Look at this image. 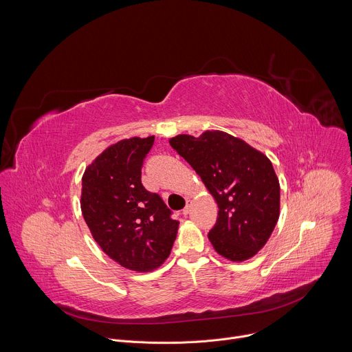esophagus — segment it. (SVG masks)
<instances>
[{
	"label": "esophagus",
	"mask_w": 352,
	"mask_h": 352,
	"mask_svg": "<svg viewBox=\"0 0 352 352\" xmlns=\"http://www.w3.org/2000/svg\"><path fill=\"white\" fill-rule=\"evenodd\" d=\"M190 208H192V202H190V200H186V206H185V209L182 210V214H184V216H188L189 212H190Z\"/></svg>",
	"instance_id": "obj_1"
}]
</instances>
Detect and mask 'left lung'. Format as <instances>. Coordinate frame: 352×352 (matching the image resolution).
I'll return each mask as SVG.
<instances>
[{"instance_id":"obj_1","label":"left lung","mask_w":352,"mask_h":352,"mask_svg":"<svg viewBox=\"0 0 352 352\" xmlns=\"http://www.w3.org/2000/svg\"><path fill=\"white\" fill-rule=\"evenodd\" d=\"M171 147L202 178L219 206L209 232L216 252L231 262L254 258L266 245L280 216V184L259 150L223 131L177 135Z\"/></svg>"}]
</instances>
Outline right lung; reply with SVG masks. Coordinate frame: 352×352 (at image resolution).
Masks as SVG:
<instances>
[{"label": "right lung", "instance_id": "right-lung-1", "mask_svg": "<svg viewBox=\"0 0 352 352\" xmlns=\"http://www.w3.org/2000/svg\"><path fill=\"white\" fill-rule=\"evenodd\" d=\"M155 136L109 146L82 177L80 209L91 236L113 261L133 272H152L170 256L178 221L163 199L144 189L142 164Z\"/></svg>", "mask_w": 352, "mask_h": 352}]
</instances>
